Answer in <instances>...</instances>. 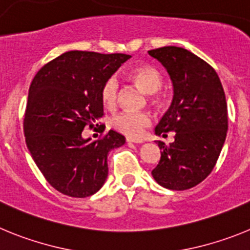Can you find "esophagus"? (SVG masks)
I'll list each match as a JSON object with an SVG mask.
<instances>
[{
    "instance_id": "esophagus-1",
    "label": "esophagus",
    "mask_w": 250,
    "mask_h": 250,
    "mask_svg": "<svg viewBox=\"0 0 250 250\" xmlns=\"http://www.w3.org/2000/svg\"><path fill=\"white\" fill-rule=\"evenodd\" d=\"M126 143H135V144H141L143 140H139V139H132V138H126Z\"/></svg>"
}]
</instances>
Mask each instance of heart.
I'll use <instances>...</instances> for the list:
<instances>
[{
    "label": "heart",
    "mask_w": 250,
    "mask_h": 250,
    "mask_svg": "<svg viewBox=\"0 0 250 250\" xmlns=\"http://www.w3.org/2000/svg\"><path fill=\"white\" fill-rule=\"evenodd\" d=\"M130 79L136 83L145 94L150 95V100L154 105H160L161 99L156 92L161 89L163 76L154 66H140L130 72ZM101 103L106 109H114L118 104L119 83L116 77L106 79L100 90ZM151 124L149 112L145 111H123L111 119V126L124 135L138 138L143 134L145 127Z\"/></svg>",
    "instance_id": "obj_1"
}]
</instances>
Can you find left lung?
I'll use <instances>...</instances> for the list:
<instances>
[{
    "label": "left lung",
    "instance_id": "obj_1",
    "mask_svg": "<svg viewBox=\"0 0 250 250\" xmlns=\"http://www.w3.org/2000/svg\"><path fill=\"white\" fill-rule=\"evenodd\" d=\"M167 68L174 96L156 125V135L175 131L174 143L161 150L152 178L170 190H187L202 183L216 164L228 131V109L222 83L213 67L176 46L150 50Z\"/></svg>",
    "mask_w": 250,
    "mask_h": 250
}]
</instances>
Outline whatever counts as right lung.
I'll use <instances>...</instances> for the list:
<instances>
[{
	"mask_svg": "<svg viewBox=\"0 0 250 250\" xmlns=\"http://www.w3.org/2000/svg\"><path fill=\"white\" fill-rule=\"evenodd\" d=\"M130 57L68 51L46 63L31 83L23 119L26 145L60 193L86 198L100 190L109 173L107 154L125 144L114 130L94 141L83 139V130L98 126L104 115L101 86Z\"/></svg>",
	"mask_w": 250,
	"mask_h": 250,
	"instance_id": "right-lung-1",
	"label": "right lung"
}]
</instances>
